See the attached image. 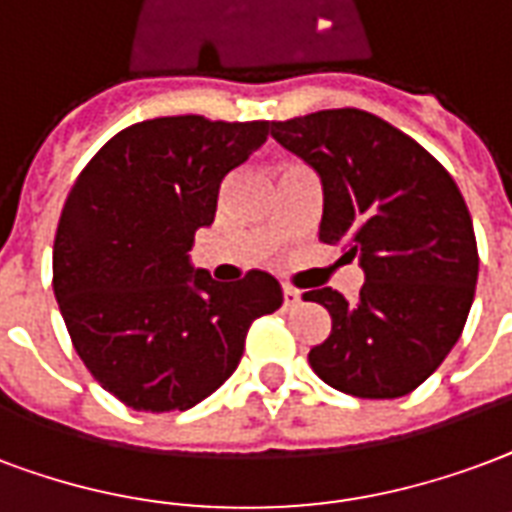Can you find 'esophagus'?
I'll return each instance as SVG.
<instances>
[{"label": "esophagus", "mask_w": 512, "mask_h": 512, "mask_svg": "<svg viewBox=\"0 0 512 512\" xmlns=\"http://www.w3.org/2000/svg\"><path fill=\"white\" fill-rule=\"evenodd\" d=\"M282 295H285V309H290V306H295L298 301H301V293H298V290L290 285L282 287Z\"/></svg>", "instance_id": "1"}]
</instances>
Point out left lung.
<instances>
[{
  "mask_svg": "<svg viewBox=\"0 0 512 512\" xmlns=\"http://www.w3.org/2000/svg\"><path fill=\"white\" fill-rule=\"evenodd\" d=\"M287 151L323 179L320 241L361 257L358 301L304 293L331 314L309 350L314 374L358 399H399L426 382L464 331L478 241L461 189L407 132L358 108L271 121ZM344 255V257H347Z\"/></svg>",
  "mask_w": 512,
  "mask_h": 512,
  "instance_id": "left-lung-1",
  "label": "left lung"
}]
</instances>
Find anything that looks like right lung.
<instances>
[{"label": "right lung", "instance_id": "add662e5", "mask_svg": "<svg viewBox=\"0 0 512 512\" xmlns=\"http://www.w3.org/2000/svg\"><path fill=\"white\" fill-rule=\"evenodd\" d=\"M271 121L162 116L116 132L78 173L54 238V295L75 352L140 412L189 410L236 372L249 325L282 306L274 276L189 268L222 179Z\"/></svg>", "mask_w": 512, "mask_h": 512}]
</instances>
